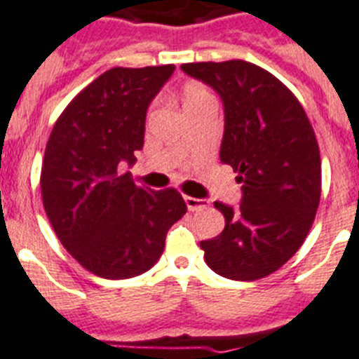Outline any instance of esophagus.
<instances>
[{
	"label": "esophagus",
	"instance_id": "34e87169",
	"mask_svg": "<svg viewBox=\"0 0 359 359\" xmlns=\"http://www.w3.org/2000/svg\"><path fill=\"white\" fill-rule=\"evenodd\" d=\"M184 202L188 205L189 211H198V210H204L208 208V201L204 198H195V197H188V195H184Z\"/></svg>",
	"mask_w": 359,
	"mask_h": 359
}]
</instances>
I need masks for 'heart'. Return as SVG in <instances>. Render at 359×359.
Instances as JSON below:
<instances>
[{"label": "heart", "mask_w": 359, "mask_h": 359, "mask_svg": "<svg viewBox=\"0 0 359 359\" xmlns=\"http://www.w3.org/2000/svg\"><path fill=\"white\" fill-rule=\"evenodd\" d=\"M182 101L184 108H193V106H198L205 101H213V95L204 85H198V83H189L182 88Z\"/></svg>", "instance_id": "heart-1"}]
</instances>
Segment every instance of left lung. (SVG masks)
<instances>
[{"instance_id":"left-lung-1","label":"left lung","mask_w":359,"mask_h":359,"mask_svg":"<svg viewBox=\"0 0 359 359\" xmlns=\"http://www.w3.org/2000/svg\"><path fill=\"white\" fill-rule=\"evenodd\" d=\"M224 102L220 161L242 184V202H215L226 218L218 236L201 242L205 264L240 282L278 271L304 244L322 195L316 135L294 93L253 63H186Z\"/></svg>"}]
</instances>
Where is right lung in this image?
<instances>
[{
    "label": "right lung",
    "mask_w": 359,
    "mask_h": 359,
    "mask_svg": "<svg viewBox=\"0 0 359 359\" xmlns=\"http://www.w3.org/2000/svg\"><path fill=\"white\" fill-rule=\"evenodd\" d=\"M175 67L110 68L59 115L46 142L41 197L59 242L101 278H133L157 264L166 235L188 211L182 195L135 186L146 110Z\"/></svg>",
    "instance_id": "obj_1"
}]
</instances>
